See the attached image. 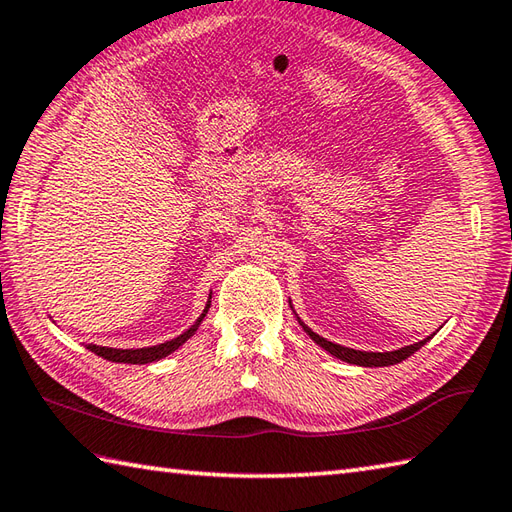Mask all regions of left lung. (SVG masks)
<instances>
[{
  "instance_id": "obj_1",
  "label": "left lung",
  "mask_w": 512,
  "mask_h": 512,
  "mask_svg": "<svg viewBox=\"0 0 512 512\" xmlns=\"http://www.w3.org/2000/svg\"><path fill=\"white\" fill-rule=\"evenodd\" d=\"M301 323V321H299ZM303 325V323H301ZM303 330H306L310 334V339L321 345L325 352H330L332 356L341 358V361L345 363H352V365H361V367H387V365H396V363H402L405 358H409L413 352H418L420 347L427 343L429 339L424 341H418L413 345H407V347H400V350H394V352H361V350H350V347H343V345H336L332 341H325L323 336H319L317 332H312L308 325H303Z\"/></svg>"
}]
</instances>
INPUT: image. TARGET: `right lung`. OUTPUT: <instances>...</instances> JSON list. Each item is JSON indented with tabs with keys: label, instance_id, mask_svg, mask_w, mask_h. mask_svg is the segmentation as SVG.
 Masks as SVG:
<instances>
[{
	"label": "right lung",
	"instance_id": "add662e5",
	"mask_svg": "<svg viewBox=\"0 0 512 512\" xmlns=\"http://www.w3.org/2000/svg\"><path fill=\"white\" fill-rule=\"evenodd\" d=\"M209 306H211V301L206 303L204 312L200 314L198 321H195L187 332H182L180 336H176V339L165 341V343H160V345L138 347V350H116V347H101V345H92V343H90V345H85V347H88V350H90V352H94L96 356H101V358H105V361H112V363H129V365H145V363H154V361H160V358L169 356L171 352H176L178 347H180L184 341L191 339V336L195 334V330L200 328V323H202V319L206 317V312H209Z\"/></svg>",
	"mask_w": 512,
	"mask_h": 512
}]
</instances>
